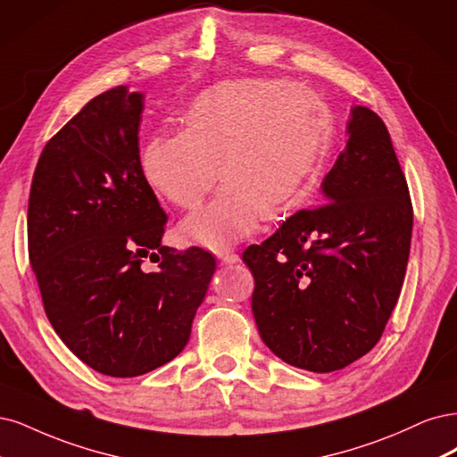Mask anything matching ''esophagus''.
<instances>
[{
    "label": "esophagus",
    "mask_w": 457,
    "mask_h": 457,
    "mask_svg": "<svg viewBox=\"0 0 457 457\" xmlns=\"http://www.w3.org/2000/svg\"><path fill=\"white\" fill-rule=\"evenodd\" d=\"M218 258H220V262H222V266H231V263H237L241 260L239 254H235V253H220Z\"/></svg>",
    "instance_id": "obj_1"
}]
</instances>
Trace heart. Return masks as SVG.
Here are the masks:
<instances>
[{"label": "heart", "mask_w": 457, "mask_h": 457, "mask_svg": "<svg viewBox=\"0 0 457 457\" xmlns=\"http://www.w3.org/2000/svg\"><path fill=\"white\" fill-rule=\"evenodd\" d=\"M182 129L154 132L140 152L145 184L176 207L216 197L179 228L189 245L222 250L277 220L312 194L334 135L328 104L285 79H233L203 91Z\"/></svg>", "instance_id": "1"}]
</instances>
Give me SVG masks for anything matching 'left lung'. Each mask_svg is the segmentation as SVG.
Masks as SVG:
<instances>
[{
    "label": "left lung",
    "instance_id": "1",
    "mask_svg": "<svg viewBox=\"0 0 457 457\" xmlns=\"http://www.w3.org/2000/svg\"><path fill=\"white\" fill-rule=\"evenodd\" d=\"M320 191L327 204L292 214L243 260L254 275L263 344L292 366L325 374L378 344L406 273L414 214L378 113L353 106L347 144Z\"/></svg>",
    "mask_w": 457,
    "mask_h": 457
}]
</instances>
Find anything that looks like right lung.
Returning a JSON list of instances; mask_svg holds the SVG:
<instances>
[{"instance_id": "1", "label": "right lung", "mask_w": 457, "mask_h": 457, "mask_svg": "<svg viewBox=\"0 0 457 457\" xmlns=\"http://www.w3.org/2000/svg\"><path fill=\"white\" fill-rule=\"evenodd\" d=\"M142 110L144 95L125 85L95 96L43 148L28 201L47 319L73 355L112 378L179 355L216 271L207 250L161 245L167 214L140 170Z\"/></svg>"}]
</instances>
